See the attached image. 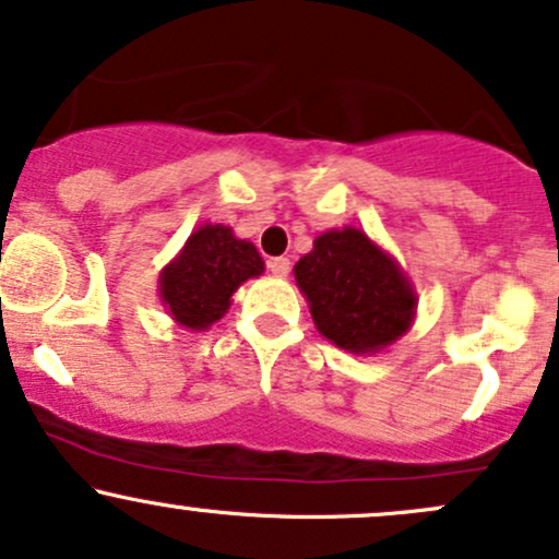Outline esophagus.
Here are the masks:
<instances>
[{
    "instance_id": "1",
    "label": "esophagus",
    "mask_w": 559,
    "mask_h": 559,
    "mask_svg": "<svg viewBox=\"0 0 559 559\" xmlns=\"http://www.w3.org/2000/svg\"><path fill=\"white\" fill-rule=\"evenodd\" d=\"M267 267H270V273L278 275V278H284V275H289L292 262L286 260V257H273V260L267 262Z\"/></svg>"
}]
</instances>
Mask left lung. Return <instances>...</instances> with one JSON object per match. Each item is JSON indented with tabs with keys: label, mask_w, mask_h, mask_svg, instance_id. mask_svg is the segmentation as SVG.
Returning <instances> with one entry per match:
<instances>
[{
	"label": "left lung",
	"mask_w": 559,
	"mask_h": 559,
	"mask_svg": "<svg viewBox=\"0 0 559 559\" xmlns=\"http://www.w3.org/2000/svg\"><path fill=\"white\" fill-rule=\"evenodd\" d=\"M316 329L347 353H379L411 329L416 294L401 265L364 230H326L294 265Z\"/></svg>",
	"instance_id": "1"
}]
</instances>
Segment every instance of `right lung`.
<instances>
[{
	"label": "right lung",
	"instance_id": "1",
	"mask_svg": "<svg viewBox=\"0 0 559 559\" xmlns=\"http://www.w3.org/2000/svg\"><path fill=\"white\" fill-rule=\"evenodd\" d=\"M265 270L254 243L233 236L228 225H201L186 247L158 275L164 310L180 326L204 331L230 308V297L243 281Z\"/></svg>",
	"mask_w": 559,
	"mask_h": 559
}]
</instances>
